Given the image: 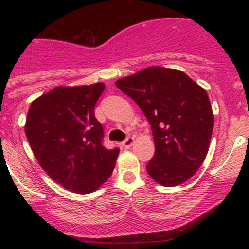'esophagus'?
<instances>
[{"instance_id": "1", "label": "esophagus", "mask_w": 249, "mask_h": 249, "mask_svg": "<svg viewBox=\"0 0 249 249\" xmlns=\"http://www.w3.org/2000/svg\"><path fill=\"white\" fill-rule=\"evenodd\" d=\"M133 142H134L133 137H127V138L122 142V144H123V146H124L125 148H130L131 146H132Z\"/></svg>"}]
</instances>
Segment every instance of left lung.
Here are the masks:
<instances>
[{
    "instance_id": "left-lung-1",
    "label": "left lung",
    "mask_w": 249,
    "mask_h": 249,
    "mask_svg": "<svg viewBox=\"0 0 249 249\" xmlns=\"http://www.w3.org/2000/svg\"><path fill=\"white\" fill-rule=\"evenodd\" d=\"M152 128L154 157L146 170L165 187L182 184L206 158L214 116L206 91L180 70L151 67L118 79Z\"/></svg>"
}]
</instances>
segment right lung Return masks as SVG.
<instances>
[{"mask_svg":"<svg viewBox=\"0 0 249 249\" xmlns=\"http://www.w3.org/2000/svg\"><path fill=\"white\" fill-rule=\"evenodd\" d=\"M103 83L57 87L31 103L25 136L37 161L67 190L87 194L110 178L119 148L103 146L102 124L95 105Z\"/></svg>","mask_w":249,"mask_h":249,"instance_id":"obj_1","label":"right lung"}]
</instances>
